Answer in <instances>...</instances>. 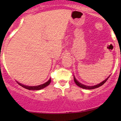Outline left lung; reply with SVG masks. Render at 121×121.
Wrapping results in <instances>:
<instances>
[{"instance_id":"8db88e82","label":"left lung","mask_w":121,"mask_h":121,"mask_svg":"<svg viewBox=\"0 0 121 121\" xmlns=\"http://www.w3.org/2000/svg\"><path fill=\"white\" fill-rule=\"evenodd\" d=\"M110 76L109 77H108V78L105 79L104 81H103L102 82H101V83H99V84H97V85H94V86H86V85H85L81 84V82H80L77 81V80H76V78H75L74 76V81L75 82V83H76V84L77 85V86L79 87H81V88H83V89H95V88H97V87H99V86H102V85H104L105 84V82H106L107 80H108V78H109Z\"/></svg>"}]
</instances>
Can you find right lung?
<instances>
[{"mask_svg":"<svg viewBox=\"0 0 121 121\" xmlns=\"http://www.w3.org/2000/svg\"><path fill=\"white\" fill-rule=\"evenodd\" d=\"M17 82L18 84L20 85V86H22V87H23L25 89H27L30 90V91H39V90H41L42 89L44 88L47 86H48L50 84L51 82V78H50L49 79L48 81H47L46 82H45L44 84H41L39 85H37V86H28V85H23L21 83H19V82L16 81Z\"/></svg>","mask_w":121,"mask_h":121,"instance_id":"right-lung-1","label":"right lung"}]
</instances>
